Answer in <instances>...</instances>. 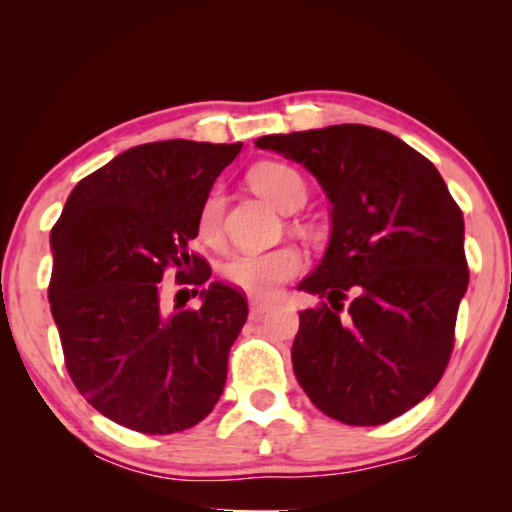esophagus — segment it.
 Segmentation results:
<instances>
[{
    "label": "esophagus",
    "instance_id": "34e87169",
    "mask_svg": "<svg viewBox=\"0 0 512 512\" xmlns=\"http://www.w3.org/2000/svg\"><path fill=\"white\" fill-rule=\"evenodd\" d=\"M273 309V302H264V300H257V298H250V316L259 318L268 314V311Z\"/></svg>",
    "mask_w": 512,
    "mask_h": 512
}]
</instances>
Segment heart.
I'll return each instance as SVG.
<instances>
[{
    "label": "heart",
    "instance_id": "b5f03b06",
    "mask_svg": "<svg viewBox=\"0 0 512 512\" xmlns=\"http://www.w3.org/2000/svg\"><path fill=\"white\" fill-rule=\"evenodd\" d=\"M250 185L259 196H264L268 203L277 210L287 212L291 203L305 198V183L298 176V171L282 162H262L250 171ZM223 201L219 192H212L205 198L198 214V235L205 241H212L219 235ZM302 257L296 248H275L266 253H241L230 259L223 268L225 280L232 287L248 291L250 296H273L280 284L291 280L300 271Z\"/></svg>",
    "mask_w": 512,
    "mask_h": 512
}]
</instances>
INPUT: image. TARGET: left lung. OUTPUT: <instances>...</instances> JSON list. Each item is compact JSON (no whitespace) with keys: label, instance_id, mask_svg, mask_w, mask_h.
Here are the masks:
<instances>
[{"label":"left lung","instance_id":"8db88e82","mask_svg":"<svg viewBox=\"0 0 512 512\" xmlns=\"http://www.w3.org/2000/svg\"><path fill=\"white\" fill-rule=\"evenodd\" d=\"M255 144L302 164L332 203L325 255L298 284L327 300L300 311L298 384L339 422L397 418L436 388L452 357L470 282L461 207L422 153L379 128L339 124Z\"/></svg>","mask_w":512,"mask_h":512}]
</instances>
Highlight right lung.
<instances>
[{"instance_id": "add662e5", "label": "right lung", "mask_w": 512, "mask_h": 512, "mask_svg": "<svg viewBox=\"0 0 512 512\" xmlns=\"http://www.w3.org/2000/svg\"><path fill=\"white\" fill-rule=\"evenodd\" d=\"M239 151L241 142L133 146L72 189L51 230L49 305L67 372L121 427L185 431L223 393L248 302L228 284L207 282L212 268L189 253V241L214 180ZM169 267L179 283L202 287L201 310L163 309Z\"/></svg>"}]
</instances>
